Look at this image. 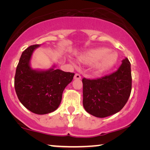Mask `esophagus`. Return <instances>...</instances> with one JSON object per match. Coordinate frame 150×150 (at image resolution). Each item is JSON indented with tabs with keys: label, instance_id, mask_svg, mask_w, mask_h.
Returning <instances> with one entry per match:
<instances>
[{
	"label": "esophagus",
	"instance_id": "esophagus-1",
	"mask_svg": "<svg viewBox=\"0 0 150 150\" xmlns=\"http://www.w3.org/2000/svg\"><path fill=\"white\" fill-rule=\"evenodd\" d=\"M81 79V76L79 74H76L74 77V80H80Z\"/></svg>",
	"mask_w": 150,
	"mask_h": 150
}]
</instances>
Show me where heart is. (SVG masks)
<instances>
[{
	"mask_svg": "<svg viewBox=\"0 0 150 150\" xmlns=\"http://www.w3.org/2000/svg\"><path fill=\"white\" fill-rule=\"evenodd\" d=\"M118 59L117 52L106 47L91 49L77 57L78 61L82 64L93 65L94 71L98 74H102L113 68Z\"/></svg>",
	"mask_w": 150,
	"mask_h": 150,
	"instance_id": "1",
	"label": "heart"
}]
</instances>
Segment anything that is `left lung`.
Listing matches in <instances>:
<instances>
[{
	"instance_id": "1",
	"label": "left lung",
	"mask_w": 150,
	"mask_h": 150,
	"mask_svg": "<svg viewBox=\"0 0 150 150\" xmlns=\"http://www.w3.org/2000/svg\"><path fill=\"white\" fill-rule=\"evenodd\" d=\"M131 65L123 59L115 72L98 79H83V106L88 113L104 118L120 111L132 89Z\"/></svg>"
}]
</instances>
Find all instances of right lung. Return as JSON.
I'll list each match as a JSON object with an SVG mask.
<instances>
[{
	"instance_id": "obj_1",
	"label": "right lung",
	"mask_w": 150,
	"mask_h": 150,
	"mask_svg": "<svg viewBox=\"0 0 150 150\" xmlns=\"http://www.w3.org/2000/svg\"><path fill=\"white\" fill-rule=\"evenodd\" d=\"M40 45L30 46L22 52L16 68L14 86L16 94L24 107L33 113L44 115L57 110L63 90L72 81L74 73L55 69H33L30 60Z\"/></svg>"
}]
</instances>
